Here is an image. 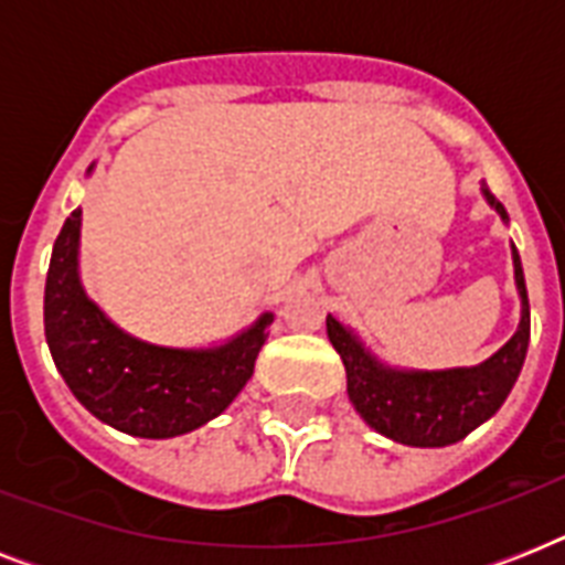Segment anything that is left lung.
Returning a JSON list of instances; mask_svg holds the SVG:
<instances>
[{
  "mask_svg": "<svg viewBox=\"0 0 565 565\" xmlns=\"http://www.w3.org/2000/svg\"><path fill=\"white\" fill-rule=\"evenodd\" d=\"M483 199L501 222H508L504 204L487 188H481ZM513 255V278L522 301L516 334L490 354L478 366H455V370H402L390 366L366 349L352 328L326 319L328 340L340 354L349 384V402L361 419L375 428L381 437L413 448H443L460 443L478 425L499 411L504 398L516 384L531 340V308H527L525 273L519 260L516 246Z\"/></svg>",
  "mask_w": 565,
  "mask_h": 565,
  "instance_id": "left-lung-1",
  "label": "left lung"
}]
</instances>
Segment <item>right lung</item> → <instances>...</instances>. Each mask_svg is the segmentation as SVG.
Wrapping results in <instances>:
<instances>
[{
	"instance_id": "right-lung-1",
	"label": "right lung",
	"mask_w": 565,
	"mask_h": 565,
	"mask_svg": "<svg viewBox=\"0 0 565 565\" xmlns=\"http://www.w3.org/2000/svg\"><path fill=\"white\" fill-rule=\"evenodd\" d=\"M78 246L82 207L57 234L43 296L49 352L75 398L110 428L143 439L181 437L216 419L255 372L273 313L204 349L149 343L122 331L87 296Z\"/></svg>"
}]
</instances>
